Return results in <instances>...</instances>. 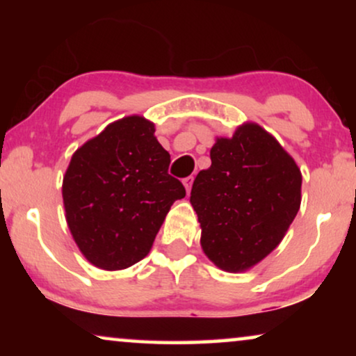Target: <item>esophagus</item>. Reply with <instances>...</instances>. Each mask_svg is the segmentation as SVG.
Wrapping results in <instances>:
<instances>
[{
    "label": "esophagus",
    "instance_id": "esophagus-1",
    "mask_svg": "<svg viewBox=\"0 0 356 356\" xmlns=\"http://www.w3.org/2000/svg\"><path fill=\"white\" fill-rule=\"evenodd\" d=\"M183 184H184V188H186V191H188V193L191 191V186H193V177L184 178V179H183Z\"/></svg>",
    "mask_w": 356,
    "mask_h": 356
}]
</instances>
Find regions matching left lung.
Wrapping results in <instances>:
<instances>
[{
	"label": "left lung",
	"mask_w": 356,
	"mask_h": 356,
	"mask_svg": "<svg viewBox=\"0 0 356 356\" xmlns=\"http://www.w3.org/2000/svg\"><path fill=\"white\" fill-rule=\"evenodd\" d=\"M211 160L189 199L202 251L218 269L245 272L284 240L300 211L301 172L274 136L250 121L217 138Z\"/></svg>",
	"instance_id": "1"
}]
</instances>
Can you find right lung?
Returning a JSON list of instances; mask_svg holds the SVG:
<instances>
[{
	"instance_id": "right-lung-1",
	"label": "right lung",
	"mask_w": 356,
	"mask_h": 356,
	"mask_svg": "<svg viewBox=\"0 0 356 356\" xmlns=\"http://www.w3.org/2000/svg\"><path fill=\"white\" fill-rule=\"evenodd\" d=\"M144 116L116 120L72 154L63 177L66 222L82 256L104 270L144 259L172 204L186 196Z\"/></svg>"
}]
</instances>
